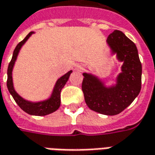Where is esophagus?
Masks as SVG:
<instances>
[{
	"instance_id": "esophagus-1",
	"label": "esophagus",
	"mask_w": 155,
	"mask_h": 155,
	"mask_svg": "<svg viewBox=\"0 0 155 155\" xmlns=\"http://www.w3.org/2000/svg\"><path fill=\"white\" fill-rule=\"evenodd\" d=\"M83 69H84V65L82 64H76V66H75V70H79V71L83 70Z\"/></svg>"
}]
</instances>
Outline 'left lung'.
Returning <instances> with one entry per match:
<instances>
[{
    "instance_id": "1",
    "label": "left lung",
    "mask_w": 155,
    "mask_h": 155,
    "mask_svg": "<svg viewBox=\"0 0 155 155\" xmlns=\"http://www.w3.org/2000/svg\"><path fill=\"white\" fill-rule=\"evenodd\" d=\"M107 44L111 54H116L119 62H123L116 83L107 86L98 76L83 73L82 91L91 110L114 116L126 109L140 92L142 64L136 45L123 32L113 31L107 37Z\"/></svg>"
}]
</instances>
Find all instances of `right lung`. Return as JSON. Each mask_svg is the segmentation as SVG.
<instances>
[{"label":"right lung","mask_w":155,"mask_h":155,"mask_svg":"<svg viewBox=\"0 0 155 155\" xmlns=\"http://www.w3.org/2000/svg\"><path fill=\"white\" fill-rule=\"evenodd\" d=\"M32 33H34V32H29L24 39L17 44L16 48L14 49L12 58L9 65H8V69H7L6 85H7V89L9 91L10 94L12 96L13 99L17 102V105L25 112L33 116H45L57 111L60 107V92L69 80L70 74L72 73V70H70L69 72H67L66 74H64L63 76H61L59 79L57 80L51 95L46 100L40 101H31L26 100L23 97H21L14 88L12 70H13L15 62L17 61V56H18V54L21 50V47L24 45V44L28 41L29 38L32 36Z\"/></svg>","instance_id":"obj_1"}]
</instances>
